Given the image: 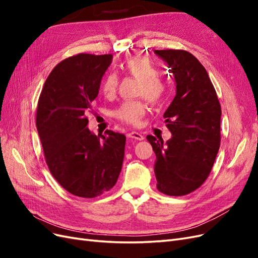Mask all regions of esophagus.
I'll return each mask as SVG.
<instances>
[{
    "instance_id": "esophagus-1",
    "label": "esophagus",
    "mask_w": 258,
    "mask_h": 258,
    "mask_svg": "<svg viewBox=\"0 0 258 258\" xmlns=\"http://www.w3.org/2000/svg\"><path fill=\"white\" fill-rule=\"evenodd\" d=\"M127 137L131 138V139H136V140H139V141H141V140L144 139V136L142 134H139V132L137 131H131L129 132V134L127 135Z\"/></svg>"
}]
</instances>
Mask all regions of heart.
Returning a JSON list of instances; mask_svg holds the SVG:
<instances>
[{
	"instance_id": "1",
	"label": "heart",
	"mask_w": 258,
	"mask_h": 258,
	"mask_svg": "<svg viewBox=\"0 0 258 258\" xmlns=\"http://www.w3.org/2000/svg\"><path fill=\"white\" fill-rule=\"evenodd\" d=\"M122 71L140 81L139 95L143 96L152 105L159 104L166 93V86L158 79L159 71L150 61L143 57L129 59L121 68ZM118 85V79L113 73L107 74L102 83V92L106 97L113 96ZM146 105L142 101L123 102L114 115L121 121L137 124L145 114Z\"/></svg>"
}]
</instances>
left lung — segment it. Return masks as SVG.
Segmentation results:
<instances>
[{
	"mask_svg": "<svg viewBox=\"0 0 258 258\" xmlns=\"http://www.w3.org/2000/svg\"><path fill=\"white\" fill-rule=\"evenodd\" d=\"M170 68L176 93L163 117L172 137L167 142L147 136L156 155L159 191L184 196L204 183L221 142V104L205 67L185 50H155Z\"/></svg>",
	"mask_w": 258,
	"mask_h": 258,
	"instance_id": "8db88e82",
	"label": "left lung"
}]
</instances>
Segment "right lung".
Wrapping results in <instances>:
<instances>
[{
  "mask_svg": "<svg viewBox=\"0 0 258 258\" xmlns=\"http://www.w3.org/2000/svg\"><path fill=\"white\" fill-rule=\"evenodd\" d=\"M112 60V54L67 58L53 68L38 99L36 128L49 171L83 198L110 190L121 171L126 137L112 130L96 136L86 117Z\"/></svg>",
  "mask_w": 258,
  "mask_h": 258,
  "instance_id": "1",
  "label": "right lung"
}]
</instances>
